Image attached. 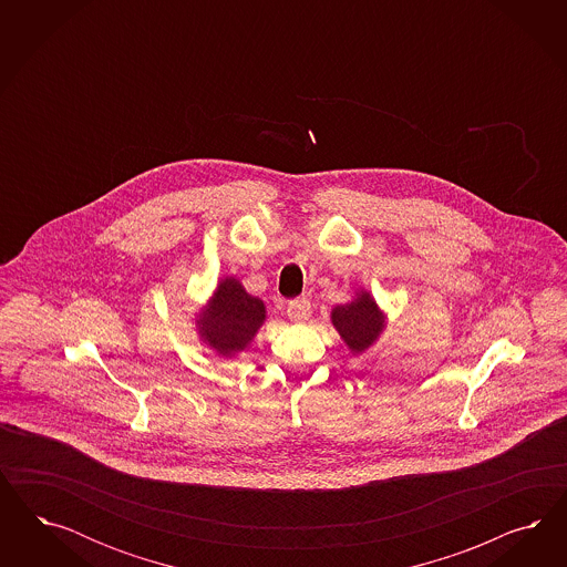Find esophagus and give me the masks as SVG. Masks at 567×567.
Masks as SVG:
<instances>
[{
  "label": "esophagus",
  "instance_id": "1",
  "mask_svg": "<svg viewBox=\"0 0 567 567\" xmlns=\"http://www.w3.org/2000/svg\"><path fill=\"white\" fill-rule=\"evenodd\" d=\"M287 313H289V318L295 320V322H301V320H308L309 313H311V306H309V301L306 297H299V299L289 301Z\"/></svg>",
  "mask_w": 567,
  "mask_h": 567
}]
</instances>
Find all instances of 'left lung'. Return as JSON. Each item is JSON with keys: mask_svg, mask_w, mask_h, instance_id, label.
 <instances>
[{"mask_svg": "<svg viewBox=\"0 0 567 567\" xmlns=\"http://www.w3.org/2000/svg\"><path fill=\"white\" fill-rule=\"evenodd\" d=\"M330 320L353 355L368 351L386 328V313L378 308L377 299L363 289L355 292L349 303L332 308Z\"/></svg>", "mask_w": 567, "mask_h": 567, "instance_id": "left-lung-1", "label": "left lung"}]
</instances>
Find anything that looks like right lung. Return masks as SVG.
Listing matches in <instances>:
<instances>
[{
  "mask_svg": "<svg viewBox=\"0 0 567 567\" xmlns=\"http://www.w3.org/2000/svg\"><path fill=\"white\" fill-rule=\"evenodd\" d=\"M266 322V306L259 297L245 291L235 276H226L209 303L195 318L199 339L223 358H237Z\"/></svg>",
  "mask_w": 567,
  "mask_h": 567,
  "instance_id": "obj_1",
  "label": "right lung"
}]
</instances>
